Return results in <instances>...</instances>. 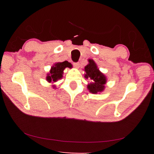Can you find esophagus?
<instances>
[{
  "instance_id": "1",
  "label": "esophagus",
  "mask_w": 154,
  "mask_h": 154,
  "mask_svg": "<svg viewBox=\"0 0 154 154\" xmlns=\"http://www.w3.org/2000/svg\"><path fill=\"white\" fill-rule=\"evenodd\" d=\"M80 64H79V62H74L73 63V66L75 67V68H77V69H78V68L79 67V65Z\"/></svg>"
}]
</instances>
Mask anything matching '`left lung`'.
Wrapping results in <instances>:
<instances>
[{
    "instance_id": "left-lung-1",
    "label": "left lung",
    "mask_w": 154,
    "mask_h": 154,
    "mask_svg": "<svg viewBox=\"0 0 154 154\" xmlns=\"http://www.w3.org/2000/svg\"><path fill=\"white\" fill-rule=\"evenodd\" d=\"M85 77L89 78L92 83L88 85V90L90 92L96 94L102 92L105 89L104 85L106 83V77L102 72L99 71L97 66L92 60H89V64L85 66Z\"/></svg>"
}]
</instances>
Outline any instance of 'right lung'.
Returning <instances> with one entry per match:
<instances>
[{
	"instance_id": "add662e5",
	"label": "right lung",
	"mask_w": 154,
	"mask_h": 154,
	"mask_svg": "<svg viewBox=\"0 0 154 154\" xmlns=\"http://www.w3.org/2000/svg\"><path fill=\"white\" fill-rule=\"evenodd\" d=\"M71 66V63H69L67 61L58 62V63L55 64L53 67H51L50 72L47 76V81L49 82H56L59 79H60L62 77L63 71L65 69V68H70Z\"/></svg>"
}]
</instances>
